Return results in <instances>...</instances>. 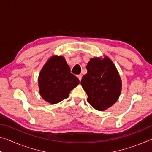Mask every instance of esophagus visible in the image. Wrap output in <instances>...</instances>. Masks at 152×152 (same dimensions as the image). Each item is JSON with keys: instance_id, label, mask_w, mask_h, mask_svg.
I'll list each match as a JSON object with an SVG mask.
<instances>
[{"instance_id": "1", "label": "esophagus", "mask_w": 152, "mask_h": 152, "mask_svg": "<svg viewBox=\"0 0 152 152\" xmlns=\"http://www.w3.org/2000/svg\"><path fill=\"white\" fill-rule=\"evenodd\" d=\"M77 77H78V79H79V80H80V81H81V80H82V75H80V74H79V75H78V76H77Z\"/></svg>"}]
</instances>
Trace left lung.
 <instances>
[{"mask_svg": "<svg viewBox=\"0 0 152 152\" xmlns=\"http://www.w3.org/2000/svg\"><path fill=\"white\" fill-rule=\"evenodd\" d=\"M81 85L86 91L87 101L98 110L108 109L116 102L121 91V80L112 61L108 57L102 60L91 59L86 66Z\"/></svg>", "mask_w": 152, "mask_h": 152, "instance_id": "obj_1", "label": "left lung"}]
</instances>
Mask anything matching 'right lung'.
Instances as JSON below:
<instances>
[{"mask_svg": "<svg viewBox=\"0 0 152 152\" xmlns=\"http://www.w3.org/2000/svg\"><path fill=\"white\" fill-rule=\"evenodd\" d=\"M39 92L45 101L56 104L68 97L80 83L70 72V68L62 56H53L46 62L39 76Z\"/></svg>", "mask_w": 152, "mask_h": 152, "instance_id": "obj_1", "label": "right lung"}]
</instances>
